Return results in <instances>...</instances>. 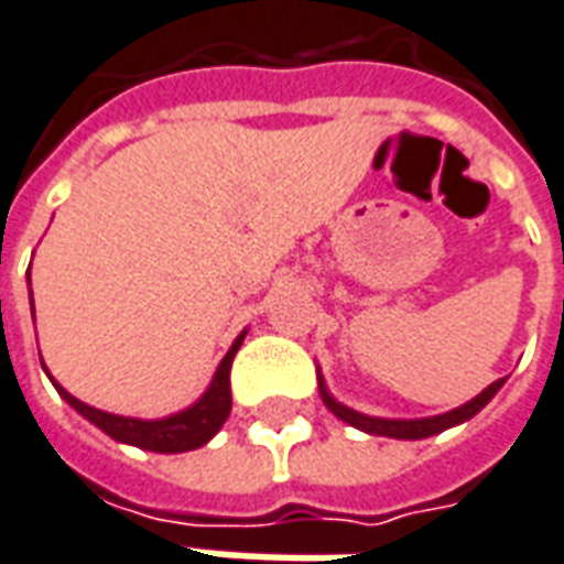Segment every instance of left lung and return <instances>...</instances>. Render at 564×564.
Here are the masks:
<instances>
[{"instance_id": "obj_1", "label": "left lung", "mask_w": 564, "mask_h": 564, "mask_svg": "<svg viewBox=\"0 0 564 564\" xmlns=\"http://www.w3.org/2000/svg\"><path fill=\"white\" fill-rule=\"evenodd\" d=\"M506 378L494 380L488 389H481L476 398H469L467 404H460V408L448 410V413H440V416H425V419H383V416H366V413H359V410L347 408L341 401L333 398V392L327 389V380L324 375H317V389H321V398H324V404L329 408L333 416H338L347 425L359 427V431H366V434H375V437H392V440H425L434 437L440 431H446V427H455L460 422H467L478 413V410L488 404L490 398L497 395L499 389H502Z\"/></svg>"}]
</instances>
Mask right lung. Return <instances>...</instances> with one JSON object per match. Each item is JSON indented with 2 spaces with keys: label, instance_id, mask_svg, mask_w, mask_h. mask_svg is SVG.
<instances>
[{
  "label": "right lung",
  "instance_id": "1",
  "mask_svg": "<svg viewBox=\"0 0 564 564\" xmlns=\"http://www.w3.org/2000/svg\"><path fill=\"white\" fill-rule=\"evenodd\" d=\"M32 285V279H29ZM29 303H32V312H35V300H32V288H29ZM247 338V329L235 338V345L228 347V354L223 357V362L217 366V375L210 380V387L205 389V395L198 398L196 404H189L186 410H177L172 416L163 419H137V416H118V413H106V410H97L86 401H79L67 392L62 383H56V378L46 371V378L53 380V387L58 389V395L65 398L67 404L86 416L91 425H97L104 434H109L118 443H127V446L145 448V452H160V455H177V452H189V448L205 446L207 440H214L219 427L226 425L228 413H231V383H228V371H231V359L243 345Z\"/></svg>",
  "mask_w": 564,
  "mask_h": 564
}]
</instances>
